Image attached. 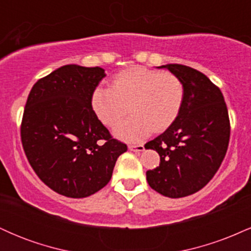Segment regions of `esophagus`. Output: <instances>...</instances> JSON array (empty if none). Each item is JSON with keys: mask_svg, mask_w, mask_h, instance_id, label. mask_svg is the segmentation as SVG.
Listing matches in <instances>:
<instances>
[{"mask_svg": "<svg viewBox=\"0 0 251 251\" xmlns=\"http://www.w3.org/2000/svg\"><path fill=\"white\" fill-rule=\"evenodd\" d=\"M128 150L133 152H143L144 145H128Z\"/></svg>", "mask_w": 251, "mask_h": 251, "instance_id": "esophagus-1", "label": "esophagus"}]
</instances>
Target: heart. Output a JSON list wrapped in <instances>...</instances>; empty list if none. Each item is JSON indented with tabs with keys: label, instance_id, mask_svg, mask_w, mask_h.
Here are the masks:
<instances>
[{
	"label": "heart",
	"instance_id": "heart-1",
	"mask_svg": "<svg viewBox=\"0 0 251 251\" xmlns=\"http://www.w3.org/2000/svg\"><path fill=\"white\" fill-rule=\"evenodd\" d=\"M184 100V86L171 73L131 67L118 73L112 88L98 86L91 96L96 116L107 126H114L127 114L132 116L114 128L117 137L139 140L153 132H162L174 124Z\"/></svg>",
	"mask_w": 251,
	"mask_h": 251
}]
</instances>
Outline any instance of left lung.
I'll return each mask as SVG.
<instances>
[{"mask_svg": "<svg viewBox=\"0 0 251 251\" xmlns=\"http://www.w3.org/2000/svg\"><path fill=\"white\" fill-rule=\"evenodd\" d=\"M158 68L179 77L184 100L174 124L145 145L160 155L146 179L160 195L180 198L203 189L220 169L229 144V114L220 88L203 73L178 63Z\"/></svg>", "mask_w": 251, "mask_h": 251, "instance_id": "obj_1", "label": "left lung"}]
</instances>
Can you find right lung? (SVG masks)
<instances>
[{
	"label": "right lung",
	"instance_id": "obj_1",
	"mask_svg": "<svg viewBox=\"0 0 251 251\" xmlns=\"http://www.w3.org/2000/svg\"><path fill=\"white\" fill-rule=\"evenodd\" d=\"M105 76L103 68L66 65L40 79L28 96L21 125L25 153L37 177L66 197L101 190L127 151L92 109V92Z\"/></svg>",
	"mask_w": 251,
	"mask_h": 251
}]
</instances>
